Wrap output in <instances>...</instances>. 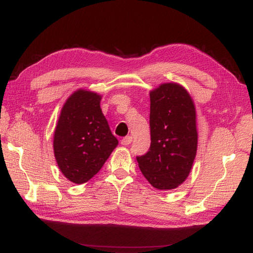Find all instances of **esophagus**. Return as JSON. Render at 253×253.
Listing matches in <instances>:
<instances>
[{
  "instance_id": "obj_1",
  "label": "esophagus",
  "mask_w": 253,
  "mask_h": 253,
  "mask_svg": "<svg viewBox=\"0 0 253 253\" xmlns=\"http://www.w3.org/2000/svg\"><path fill=\"white\" fill-rule=\"evenodd\" d=\"M131 142H132V137L131 136L124 137V138L121 140V143H122V145H124V146H127V145H129Z\"/></svg>"
}]
</instances>
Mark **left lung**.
I'll return each mask as SVG.
<instances>
[{"label": "left lung", "instance_id": "8db88e82", "mask_svg": "<svg viewBox=\"0 0 253 253\" xmlns=\"http://www.w3.org/2000/svg\"><path fill=\"white\" fill-rule=\"evenodd\" d=\"M151 97V147L137 162L158 190H173L191 172L198 148L196 111L190 93L178 84H163Z\"/></svg>", "mask_w": 253, "mask_h": 253}]
</instances>
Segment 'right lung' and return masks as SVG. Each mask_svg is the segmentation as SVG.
Masks as SVG:
<instances>
[{"label":"right lung","mask_w":253,"mask_h":253,"mask_svg":"<svg viewBox=\"0 0 253 253\" xmlns=\"http://www.w3.org/2000/svg\"><path fill=\"white\" fill-rule=\"evenodd\" d=\"M100 100L98 93L79 89L61 109L53 151L60 170L72 183L83 184L95 176L118 145Z\"/></svg>","instance_id":"add662e5"}]
</instances>
